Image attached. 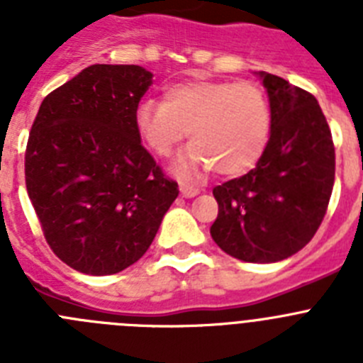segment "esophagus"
<instances>
[{
	"mask_svg": "<svg viewBox=\"0 0 363 363\" xmlns=\"http://www.w3.org/2000/svg\"><path fill=\"white\" fill-rule=\"evenodd\" d=\"M198 192H200V189L192 187V185L184 184V182H179V194H182V196H184V198L196 196Z\"/></svg>",
	"mask_w": 363,
	"mask_h": 363,
	"instance_id": "obj_1",
	"label": "esophagus"
}]
</instances>
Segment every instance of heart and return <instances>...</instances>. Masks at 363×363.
<instances>
[{
  "label": "heart",
  "mask_w": 363,
  "mask_h": 363,
  "mask_svg": "<svg viewBox=\"0 0 363 363\" xmlns=\"http://www.w3.org/2000/svg\"><path fill=\"white\" fill-rule=\"evenodd\" d=\"M134 125L142 142L162 158L187 133L192 143L176 162V171L189 174L213 167L220 176H240L267 149L272 111L258 83L194 79L167 86L162 101L140 104Z\"/></svg>",
  "instance_id": "obj_1"
}]
</instances>
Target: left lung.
I'll return each mask as SVG.
<instances>
[{
    "label": "left lung",
    "mask_w": 363,
    "mask_h": 363,
    "mask_svg": "<svg viewBox=\"0 0 363 363\" xmlns=\"http://www.w3.org/2000/svg\"><path fill=\"white\" fill-rule=\"evenodd\" d=\"M272 111L267 149L255 169L218 185L211 236L251 264L289 258L318 230L335 185L331 129L311 92L259 72Z\"/></svg>",
    "instance_id": "obj_1"
}]
</instances>
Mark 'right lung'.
Listing matches in <instances>:
<instances>
[{"instance_id": "add662e5", "label": "right lung", "mask_w": 363, "mask_h": 363, "mask_svg": "<svg viewBox=\"0 0 363 363\" xmlns=\"http://www.w3.org/2000/svg\"><path fill=\"white\" fill-rule=\"evenodd\" d=\"M150 83L143 67H86L32 123L28 198L54 255L85 274H116L142 258L178 196L134 125Z\"/></svg>"}]
</instances>
